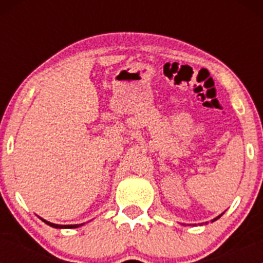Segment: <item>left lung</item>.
Wrapping results in <instances>:
<instances>
[{
  "mask_svg": "<svg viewBox=\"0 0 263 263\" xmlns=\"http://www.w3.org/2000/svg\"><path fill=\"white\" fill-rule=\"evenodd\" d=\"M220 216H221V215H220ZM220 216H217V217H216V219H214V220H217V219H219V217H220ZM214 220H213V221H214Z\"/></svg>",
  "mask_w": 263,
  "mask_h": 263,
  "instance_id": "8db88e82",
  "label": "left lung"
}]
</instances>
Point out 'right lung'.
<instances>
[{"label":"right lung","mask_w":263,"mask_h":263,"mask_svg":"<svg viewBox=\"0 0 263 263\" xmlns=\"http://www.w3.org/2000/svg\"><path fill=\"white\" fill-rule=\"evenodd\" d=\"M42 219V217H41ZM43 220L44 222H46L47 225H49V227H52V228H57V229H62V228H66V229H72V228H79V227H81L82 224H75V225H58V224H53V222H49V221H47V220H44V219H42Z\"/></svg>","instance_id":"add662e5"}]
</instances>
